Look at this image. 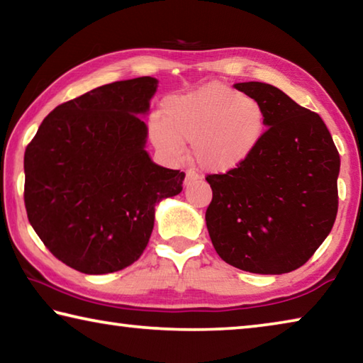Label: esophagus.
<instances>
[{
  "mask_svg": "<svg viewBox=\"0 0 363 363\" xmlns=\"http://www.w3.org/2000/svg\"><path fill=\"white\" fill-rule=\"evenodd\" d=\"M201 179V177L196 174V173H194V171H187V174H186V179H184V186L186 187H190V186H194V184H196Z\"/></svg>",
  "mask_w": 363,
  "mask_h": 363,
  "instance_id": "1",
  "label": "esophagus"
}]
</instances>
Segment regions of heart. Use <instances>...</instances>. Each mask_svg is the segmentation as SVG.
<instances>
[{"mask_svg": "<svg viewBox=\"0 0 363 363\" xmlns=\"http://www.w3.org/2000/svg\"><path fill=\"white\" fill-rule=\"evenodd\" d=\"M164 116L150 120V138L160 150L179 155L192 144L199 167L227 173L247 162L266 134L261 104L224 83H210L192 93L171 97Z\"/></svg>", "mask_w": 363, "mask_h": 363, "instance_id": "b5f03b06", "label": "heart"}]
</instances>
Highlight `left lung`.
<instances>
[{
  "label": "left lung",
  "mask_w": 363,
  "mask_h": 363,
  "mask_svg": "<svg viewBox=\"0 0 363 363\" xmlns=\"http://www.w3.org/2000/svg\"><path fill=\"white\" fill-rule=\"evenodd\" d=\"M233 88L261 104L266 134L242 167L206 177L205 219L213 247L230 266L280 275L315 253L337 213L340 153L317 113L272 84Z\"/></svg>",
  "instance_id": "8db88e82"
}]
</instances>
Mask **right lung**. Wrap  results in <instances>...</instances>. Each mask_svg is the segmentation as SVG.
Returning <instances> with one entry per match:
<instances>
[{
  "label": "right lung",
  "instance_id": "right-lung-1",
  "mask_svg": "<svg viewBox=\"0 0 363 363\" xmlns=\"http://www.w3.org/2000/svg\"><path fill=\"white\" fill-rule=\"evenodd\" d=\"M158 79L104 84L52 110L27 145L26 208L46 248L78 272H116L139 259L155 206L186 174L145 150Z\"/></svg>",
  "mask_w": 363,
  "mask_h": 363
}]
</instances>
